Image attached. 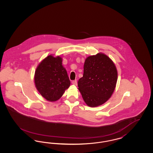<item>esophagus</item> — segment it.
<instances>
[{
  "instance_id": "obj_1",
  "label": "esophagus",
  "mask_w": 153,
  "mask_h": 153,
  "mask_svg": "<svg viewBox=\"0 0 153 153\" xmlns=\"http://www.w3.org/2000/svg\"><path fill=\"white\" fill-rule=\"evenodd\" d=\"M72 84H74V85H77V80H73L72 81Z\"/></svg>"
}]
</instances>
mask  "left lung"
<instances>
[{"label":"left lung","instance_id":"1","mask_svg":"<svg viewBox=\"0 0 153 153\" xmlns=\"http://www.w3.org/2000/svg\"><path fill=\"white\" fill-rule=\"evenodd\" d=\"M117 68L106 55L99 53L85 61L83 76L78 81L82 97L88 106L94 107L107 102L116 87Z\"/></svg>","mask_w":153,"mask_h":153}]
</instances>
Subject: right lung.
Segmentation results:
<instances>
[{"label": "right lung", "mask_w": 153, "mask_h": 153, "mask_svg": "<svg viewBox=\"0 0 153 153\" xmlns=\"http://www.w3.org/2000/svg\"><path fill=\"white\" fill-rule=\"evenodd\" d=\"M62 64L61 57L49 56L36 68L34 76L36 86L47 100H57L70 86L71 81Z\"/></svg>", "instance_id": "add662e5"}]
</instances>
